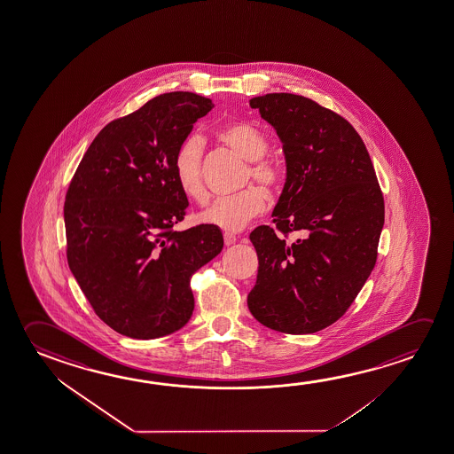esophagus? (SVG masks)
I'll return each instance as SVG.
<instances>
[{"instance_id":"34e87169","label":"esophagus","mask_w":454,"mask_h":454,"mask_svg":"<svg viewBox=\"0 0 454 454\" xmlns=\"http://www.w3.org/2000/svg\"><path fill=\"white\" fill-rule=\"evenodd\" d=\"M223 239H224V245H228V247H230V245L236 244V242H238V238H236V236H234V234H231V232H224Z\"/></svg>"}]
</instances>
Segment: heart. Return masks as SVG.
Returning <instances> with one entry per match:
<instances>
[{
    "label": "heart",
    "mask_w": 454,
    "mask_h": 454,
    "mask_svg": "<svg viewBox=\"0 0 454 454\" xmlns=\"http://www.w3.org/2000/svg\"><path fill=\"white\" fill-rule=\"evenodd\" d=\"M218 138L226 146L240 153L245 160L252 161L250 175L265 189L277 187L279 182V169L272 161L265 160L269 153V141L264 133L252 124L238 122L224 127L218 132ZM202 138L190 135L182 141L175 153V176L182 192L193 200H202L206 196V187L202 181ZM265 201L262 192L258 189H247L240 193L216 198L206 209L200 212V222L220 230L236 232L245 228L250 220L264 210Z\"/></svg>",
    "instance_id": "1"
}]
</instances>
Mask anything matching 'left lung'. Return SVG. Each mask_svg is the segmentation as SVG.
<instances>
[{"label": "left lung", "mask_w": 454, "mask_h": 454, "mask_svg": "<svg viewBox=\"0 0 454 454\" xmlns=\"http://www.w3.org/2000/svg\"><path fill=\"white\" fill-rule=\"evenodd\" d=\"M250 106L283 143L286 182L272 214L284 236L265 224L250 234L259 267L248 308L265 327L314 333L348 311L372 272L384 196L364 143L340 114L287 92Z\"/></svg>", "instance_id": "8db88e82"}]
</instances>
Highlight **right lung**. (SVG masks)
<instances>
[{
	"instance_id": "obj_1",
	"label": "right lung",
	"mask_w": 454,
	"mask_h": 454,
	"mask_svg": "<svg viewBox=\"0 0 454 454\" xmlns=\"http://www.w3.org/2000/svg\"><path fill=\"white\" fill-rule=\"evenodd\" d=\"M214 108L193 92H168L105 126L70 182L67 262L98 317L121 335L153 340L184 327L192 275L223 250L220 228L173 231L189 207L175 153Z\"/></svg>"
}]
</instances>
